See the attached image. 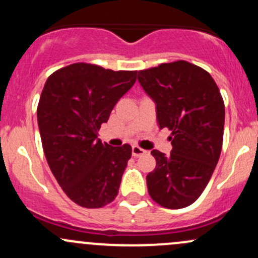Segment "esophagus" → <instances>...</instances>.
Instances as JSON below:
<instances>
[{"label": "esophagus", "instance_id": "esophagus-1", "mask_svg": "<svg viewBox=\"0 0 258 258\" xmlns=\"http://www.w3.org/2000/svg\"><path fill=\"white\" fill-rule=\"evenodd\" d=\"M146 152H147V151H145L144 148L139 147V146H134V147H132V156H135V157H139V156L145 155Z\"/></svg>", "mask_w": 258, "mask_h": 258}]
</instances>
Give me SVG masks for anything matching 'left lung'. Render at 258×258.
<instances>
[{
	"label": "left lung",
	"mask_w": 258,
	"mask_h": 258,
	"mask_svg": "<svg viewBox=\"0 0 258 258\" xmlns=\"http://www.w3.org/2000/svg\"><path fill=\"white\" fill-rule=\"evenodd\" d=\"M139 82L156 102L160 128H168L172 151L153 150L147 175L151 199L171 210L194 204L206 188L220 158L225 103L207 71L187 61L139 71Z\"/></svg>",
	"instance_id": "8db88e82"
}]
</instances>
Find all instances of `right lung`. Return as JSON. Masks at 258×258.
Returning a JSON list of instances; mask_svg holds the SVG:
<instances>
[{
    "instance_id": "1",
    "label": "right lung",
    "mask_w": 258,
    "mask_h": 258,
    "mask_svg": "<svg viewBox=\"0 0 258 258\" xmlns=\"http://www.w3.org/2000/svg\"><path fill=\"white\" fill-rule=\"evenodd\" d=\"M136 76L79 62L46 81L37 106L43 152L64 194L81 207L100 209L118 194L132 148L111 147L97 136Z\"/></svg>"
}]
</instances>
